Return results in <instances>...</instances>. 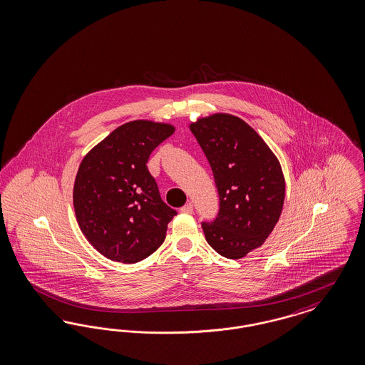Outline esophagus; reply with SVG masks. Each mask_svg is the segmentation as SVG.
<instances>
[{"label":"esophagus","mask_w":365,"mask_h":365,"mask_svg":"<svg viewBox=\"0 0 365 365\" xmlns=\"http://www.w3.org/2000/svg\"><path fill=\"white\" fill-rule=\"evenodd\" d=\"M181 212H184V214H192V212H193V205H192V203H187L185 206L181 208Z\"/></svg>","instance_id":"1"}]
</instances>
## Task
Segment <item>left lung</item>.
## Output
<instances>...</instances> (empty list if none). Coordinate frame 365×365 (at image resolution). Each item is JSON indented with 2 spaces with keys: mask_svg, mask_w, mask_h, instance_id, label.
I'll use <instances>...</instances> for the list:
<instances>
[{
  "mask_svg": "<svg viewBox=\"0 0 365 365\" xmlns=\"http://www.w3.org/2000/svg\"><path fill=\"white\" fill-rule=\"evenodd\" d=\"M211 166L220 212L202 227L210 247L227 259L259 248L278 222L285 178L275 154L240 117L215 113L190 123Z\"/></svg>",
  "mask_w": 365,
  "mask_h": 365,
  "instance_id": "obj_1",
  "label": "left lung"
}]
</instances>
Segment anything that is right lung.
<instances>
[{"label": "right lung", "mask_w": 365, "mask_h": 365, "mask_svg": "<svg viewBox=\"0 0 365 365\" xmlns=\"http://www.w3.org/2000/svg\"><path fill=\"white\" fill-rule=\"evenodd\" d=\"M173 132L172 124L129 121L81 160L73 185L75 214L83 235L105 257L138 263L162 245L177 212L160 199L147 160Z\"/></svg>", "instance_id": "add662e5"}]
</instances>
